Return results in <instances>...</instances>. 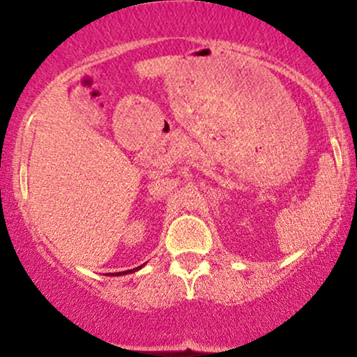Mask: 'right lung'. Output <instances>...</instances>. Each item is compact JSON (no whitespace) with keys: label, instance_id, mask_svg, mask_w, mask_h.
Wrapping results in <instances>:
<instances>
[{"label":"right lung","instance_id":"1","mask_svg":"<svg viewBox=\"0 0 357 357\" xmlns=\"http://www.w3.org/2000/svg\"><path fill=\"white\" fill-rule=\"evenodd\" d=\"M135 270H138V268H135ZM133 270H130V271H123V273H116V275H126V273H131Z\"/></svg>","mask_w":357,"mask_h":357}]
</instances>
